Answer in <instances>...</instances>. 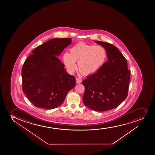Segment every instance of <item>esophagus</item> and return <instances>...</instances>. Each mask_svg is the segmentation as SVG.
Listing matches in <instances>:
<instances>
[{"label": "esophagus", "mask_w": 155, "mask_h": 155, "mask_svg": "<svg viewBox=\"0 0 155 155\" xmlns=\"http://www.w3.org/2000/svg\"><path fill=\"white\" fill-rule=\"evenodd\" d=\"M82 82V80L80 79L76 78V83H81Z\"/></svg>", "instance_id": "1"}]
</instances>
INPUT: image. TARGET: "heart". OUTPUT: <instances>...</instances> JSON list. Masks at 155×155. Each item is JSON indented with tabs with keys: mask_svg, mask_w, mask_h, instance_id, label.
<instances>
[{
	"mask_svg": "<svg viewBox=\"0 0 155 155\" xmlns=\"http://www.w3.org/2000/svg\"><path fill=\"white\" fill-rule=\"evenodd\" d=\"M107 54L104 48L100 45H87L83 42L77 43L70 49V53L63 54L65 67L71 73L78 68L82 75L87 76L96 73L105 63Z\"/></svg>",
	"mask_w": 155,
	"mask_h": 155,
	"instance_id": "1",
	"label": "heart"
}]
</instances>
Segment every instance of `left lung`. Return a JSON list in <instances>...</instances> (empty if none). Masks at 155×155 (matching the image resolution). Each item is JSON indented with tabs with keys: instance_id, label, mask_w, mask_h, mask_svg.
Instances as JSON below:
<instances>
[{
	"instance_id": "left-lung-1",
	"label": "left lung",
	"mask_w": 155,
	"mask_h": 155,
	"mask_svg": "<svg viewBox=\"0 0 155 155\" xmlns=\"http://www.w3.org/2000/svg\"><path fill=\"white\" fill-rule=\"evenodd\" d=\"M95 42L105 48L108 60L82 81L85 87L83 102L90 109L104 112L116 108L127 98L130 72L117 48L105 42Z\"/></svg>"
}]
</instances>
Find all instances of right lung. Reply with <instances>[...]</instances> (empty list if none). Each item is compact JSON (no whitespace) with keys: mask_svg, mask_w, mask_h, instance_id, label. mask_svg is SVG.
Here are the masks:
<instances>
[{"mask_svg":"<svg viewBox=\"0 0 155 155\" xmlns=\"http://www.w3.org/2000/svg\"><path fill=\"white\" fill-rule=\"evenodd\" d=\"M71 42V38L50 39L35 48L23 63L22 88L35 107L56 108L75 87V77L65 71L64 65L56 57Z\"/></svg>","mask_w":155,"mask_h":155,"instance_id":"right-lung-1","label":"right lung"}]
</instances>
